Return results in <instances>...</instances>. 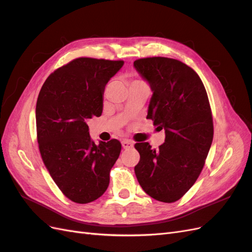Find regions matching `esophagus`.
Wrapping results in <instances>:
<instances>
[{"instance_id": "obj_1", "label": "esophagus", "mask_w": 252, "mask_h": 252, "mask_svg": "<svg viewBox=\"0 0 252 252\" xmlns=\"http://www.w3.org/2000/svg\"><path fill=\"white\" fill-rule=\"evenodd\" d=\"M122 146H123L124 149H129V148L133 147V143L129 140H124V141H122Z\"/></svg>"}]
</instances>
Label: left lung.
Segmentation results:
<instances>
[{"label": "left lung", "instance_id": "8db88e82", "mask_svg": "<svg viewBox=\"0 0 252 252\" xmlns=\"http://www.w3.org/2000/svg\"><path fill=\"white\" fill-rule=\"evenodd\" d=\"M133 67L152 91L147 119L165 130L158 150L147 142L134 145L141 157L134 172L148 195L172 203L192 187L208 156L213 123L207 93L197 73L178 60L140 59Z\"/></svg>", "mask_w": 252, "mask_h": 252}]
</instances>
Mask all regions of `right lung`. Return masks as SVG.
<instances>
[{
  "label": "right lung",
  "instance_id": "1",
  "mask_svg": "<svg viewBox=\"0 0 252 252\" xmlns=\"http://www.w3.org/2000/svg\"><path fill=\"white\" fill-rule=\"evenodd\" d=\"M123 61L79 58L51 73L37 96L36 133L43 162L68 199L87 204L107 189L118 140L90 138L88 121L103 111L105 86Z\"/></svg>",
  "mask_w": 252,
  "mask_h": 252
}]
</instances>
